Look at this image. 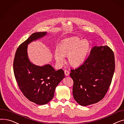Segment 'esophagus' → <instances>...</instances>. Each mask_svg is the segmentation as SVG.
Returning <instances> with one entry per match:
<instances>
[{
  "mask_svg": "<svg viewBox=\"0 0 124 124\" xmlns=\"http://www.w3.org/2000/svg\"><path fill=\"white\" fill-rule=\"evenodd\" d=\"M64 73H65V76H68L69 74V71H67V70H65V71H64Z\"/></svg>",
  "mask_w": 124,
  "mask_h": 124,
  "instance_id": "obj_1",
  "label": "esophagus"
}]
</instances>
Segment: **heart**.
Returning <instances> with one entry per match:
<instances>
[{
  "instance_id": "1",
  "label": "heart",
  "mask_w": 124,
  "mask_h": 124,
  "mask_svg": "<svg viewBox=\"0 0 124 124\" xmlns=\"http://www.w3.org/2000/svg\"><path fill=\"white\" fill-rule=\"evenodd\" d=\"M90 49L89 42L81 40L78 37H72L64 40L59 46L54 53V57L58 64L64 62V57H68V61L71 66L77 67L85 61Z\"/></svg>"
}]
</instances>
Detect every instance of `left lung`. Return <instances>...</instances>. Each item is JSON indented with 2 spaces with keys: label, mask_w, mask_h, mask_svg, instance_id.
I'll return each instance as SVG.
<instances>
[{
  "label": "left lung",
  "mask_w": 124,
  "mask_h": 124,
  "mask_svg": "<svg viewBox=\"0 0 124 124\" xmlns=\"http://www.w3.org/2000/svg\"><path fill=\"white\" fill-rule=\"evenodd\" d=\"M115 67L112 49L107 46L93 47L85 62L71 70L76 101L82 106H87L101 100L111 83Z\"/></svg>",
  "instance_id": "8db88e82"
}]
</instances>
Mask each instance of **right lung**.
<instances>
[{"instance_id":"right-lung-1","label":"right lung","mask_w":124,"mask_h":124,"mask_svg":"<svg viewBox=\"0 0 124 124\" xmlns=\"http://www.w3.org/2000/svg\"><path fill=\"white\" fill-rule=\"evenodd\" d=\"M47 34L35 32L19 46L15 54L14 71L19 89L30 101L39 105L48 103L54 95L58 84L65 77L64 71H56L50 64L44 66L32 63L28 55V45Z\"/></svg>"}]
</instances>
